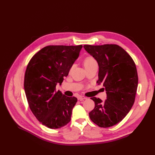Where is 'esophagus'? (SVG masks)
Masks as SVG:
<instances>
[{
    "mask_svg": "<svg viewBox=\"0 0 155 155\" xmlns=\"http://www.w3.org/2000/svg\"><path fill=\"white\" fill-rule=\"evenodd\" d=\"M87 97L83 96H78V100H87Z\"/></svg>",
    "mask_w": 155,
    "mask_h": 155,
    "instance_id": "1",
    "label": "esophagus"
}]
</instances>
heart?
<instances>
[{
	"instance_id": "1",
	"label": "heart",
	"mask_w": 155,
	"mask_h": 155,
	"mask_svg": "<svg viewBox=\"0 0 155 155\" xmlns=\"http://www.w3.org/2000/svg\"><path fill=\"white\" fill-rule=\"evenodd\" d=\"M94 64H97V62L94 58L91 57V56H88L83 60V66L85 69L92 66Z\"/></svg>"
}]
</instances>
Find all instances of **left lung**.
<instances>
[{
  "label": "left lung",
  "instance_id": "obj_1",
  "mask_svg": "<svg viewBox=\"0 0 155 155\" xmlns=\"http://www.w3.org/2000/svg\"><path fill=\"white\" fill-rule=\"evenodd\" d=\"M99 66L98 84L104 86L107 99H91L95 107L89 117L100 127H110L122 120L132 108L138 87V73L132 58L117 45L83 46Z\"/></svg>",
  "mask_w": 155,
  "mask_h": 155
}]
</instances>
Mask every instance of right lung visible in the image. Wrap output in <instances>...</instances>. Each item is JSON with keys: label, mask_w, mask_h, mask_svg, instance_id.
<instances>
[{"label": "right lung", "mask_w": 155, "mask_h": 155, "mask_svg": "<svg viewBox=\"0 0 155 155\" xmlns=\"http://www.w3.org/2000/svg\"><path fill=\"white\" fill-rule=\"evenodd\" d=\"M82 45H50L36 53L27 65L24 88L28 103L36 118L52 129L66 125L71 120L78 99L56 91L79 57Z\"/></svg>", "instance_id": "right-lung-1"}]
</instances>
